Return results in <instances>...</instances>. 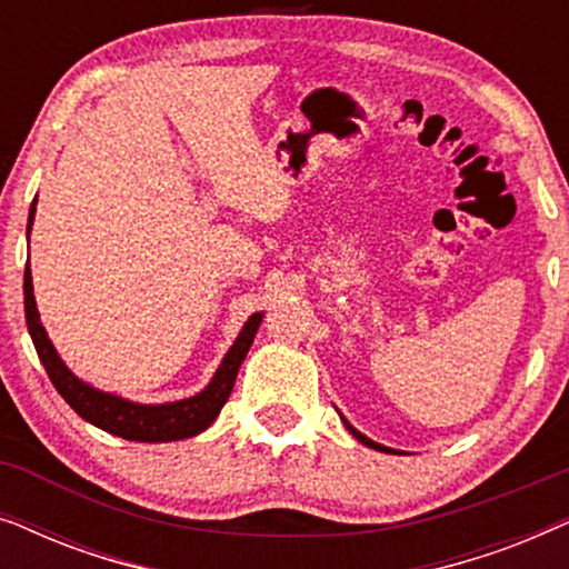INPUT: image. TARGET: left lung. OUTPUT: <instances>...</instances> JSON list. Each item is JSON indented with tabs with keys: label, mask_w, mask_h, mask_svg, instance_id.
Returning <instances> with one entry per match:
<instances>
[{
	"label": "left lung",
	"mask_w": 569,
	"mask_h": 569,
	"mask_svg": "<svg viewBox=\"0 0 569 569\" xmlns=\"http://www.w3.org/2000/svg\"><path fill=\"white\" fill-rule=\"evenodd\" d=\"M345 425H347V430H349V432H352V435H355V438L362 442V446H368V448H376V450H380V453H396V450H393V448H386V446H380V442H372L370 438H365V435H362V432H357V430H355V427L347 422V419H345Z\"/></svg>",
	"instance_id": "8db88e82"
}]
</instances>
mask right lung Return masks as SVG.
<instances>
[{
  "mask_svg": "<svg viewBox=\"0 0 569 569\" xmlns=\"http://www.w3.org/2000/svg\"><path fill=\"white\" fill-rule=\"evenodd\" d=\"M36 217V199L30 204L28 214V236L30 224ZM22 292H26V321L30 339H33L36 352L41 357L46 372H49L51 383L61 393L69 407L80 415L84 422L100 427V430L116 435L123 440L137 442H170L193 438V435L204 432L209 425L214 422L224 401L230 399L232 386H236L240 362L246 360L248 349L253 345L256 331L263 313H253L248 318L243 331L238 333L236 345L228 349L220 368H217L214 378L209 380L204 391L191 396V399L173 401V403H134L121 399V396L103 393L98 388L82 383L72 370L61 362V357L53 349L49 333H46L41 318H38L36 298H33V277H30V263L26 267V279H22Z\"/></svg>",
  "mask_w": 569,
  "mask_h": 569,
  "instance_id": "1",
  "label": "right lung"
}]
</instances>
